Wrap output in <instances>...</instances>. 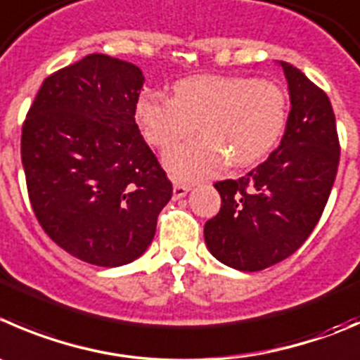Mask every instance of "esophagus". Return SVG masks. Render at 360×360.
<instances>
[{
	"label": "esophagus",
	"mask_w": 360,
	"mask_h": 360,
	"mask_svg": "<svg viewBox=\"0 0 360 360\" xmlns=\"http://www.w3.org/2000/svg\"><path fill=\"white\" fill-rule=\"evenodd\" d=\"M190 191V186L188 184H183V183H174V198H183L184 195Z\"/></svg>",
	"instance_id": "esophagus-1"
}]
</instances>
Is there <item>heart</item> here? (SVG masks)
<instances>
[{"label": "heart", "mask_w": 360, "mask_h": 360, "mask_svg": "<svg viewBox=\"0 0 360 360\" xmlns=\"http://www.w3.org/2000/svg\"><path fill=\"white\" fill-rule=\"evenodd\" d=\"M288 114L285 91L271 80L250 77L193 75L174 86V98L144 93L135 116L149 144L169 148L197 124L200 137L165 153V167L191 181L226 162L246 167L264 158L280 141Z\"/></svg>", "instance_id": "b5f03b06"}]
</instances>
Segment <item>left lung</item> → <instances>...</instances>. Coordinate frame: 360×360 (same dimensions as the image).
Listing matches in <instances>:
<instances>
[{
  "instance_id": "8db88e82",
  "label": "left lung",
  "mask_w": 360,
  "mask_h": 360,
  "mask_svg": "<svg viewBox=\"0 0 360 360\" xmlns=\"http://www.w3.org/2000/svg\"><path fill=\"white\" fill-rule=\"evenodd\" d=\"M290 114L276 151L239 179L214 184L221 209L204 226L212 257L237 271H262L302 246L322 216L340 141L329 96L304 73L280 61Z\"/></svg>"
}]
</instances>
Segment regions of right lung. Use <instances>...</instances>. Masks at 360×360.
<instances>
[{
	"label": "right lung",
	"instance_id": "1",
	"mask_svg": "<svg viewBox=\"0 0 360 360\" xmlns=\"http://www.w3.org/2000/svg\"><path fill=\"white\" fill-rule=\"evenodd\" d=\"M144 75L89 54L41 84L20 139L31 207L73 257L120 267L151 244L172 183L135 123Z\"/></svg>",
	"mask_w": 360,
	"mask_h": 360
}]
</instances>
